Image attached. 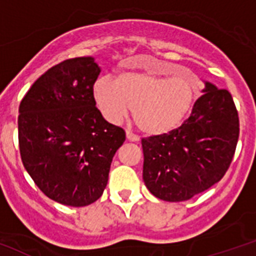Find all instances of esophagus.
I'll list each match as a JSON object with an SVG mask.
<instances>
[{"label": "esophagus", "instance_id": "1", "mask_svg": "<svg viewBox=\"0 0 256 256\" xmlns=\"http://www.w3.org/2000/svg\"><path fill=\"white\" fill-rule=\"evenodd\" d=\"M126 140H128V141H132V142H140V138H138L136 134L130 133V130H126Z\"/></svg>", "mask_w": 256, "mask_h": 256}]
</instances>
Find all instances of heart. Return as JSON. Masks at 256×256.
I'll return each mask as SVG.
<instances>
[{
	"label": "heart",
	"instance_id": "1",
	"mask_svg": "<svg viewBox=\"0 0 256 256\" xmlns=\"http://www.w3.org/2000/svg\"><path fill=\"white\" fill-rule=\"evenodd\" d=\"M174 78L142 70L120 73L116 80L98 78L92 88L95 103L107 122L120 123L132 108L133 120L148 136L176 130L191 111L202 88L194 73L175 66Z\"/></svg>",
	"mask_w": 256,
	"mask_h": 256
}]
</instances>
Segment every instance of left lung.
I'll list each match as a JSON object with an SVG mask.
<instances>
[{"label":"left lung","instance_id":"1","mask_svg":"<svg viewBox=\"0 0 256 256\" xmlns=\"http://www.w3.org/2000/svg\"><path fill=\"white\" fill-rule=\"evenodd\" d=\"M202 95L178 130L142 138V179L164 202H184L221 180L240 136V119L228 90L204 81Z\"/></svg>","mask_w":256,"mask_h":256}]
</instances>
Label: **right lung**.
<instances>
[{
	"label": "right lung",
	"instance_id": "obj_1",
	"mask_svg": "<svg viewBox=\"0 0 256 256\" xmlns=\"http://www.w3.org/2000/svg\"><path fill=\"white\" fill-rule=\"evenodd\" d=\"M100 66L92 56L48 69L19 106L23 166L50 199L85 206L102 196L126 132L106 122L92 94Z\"/></svg>",
	"mask_w": 256,
	"mask_h": 256
}]
</instances>
